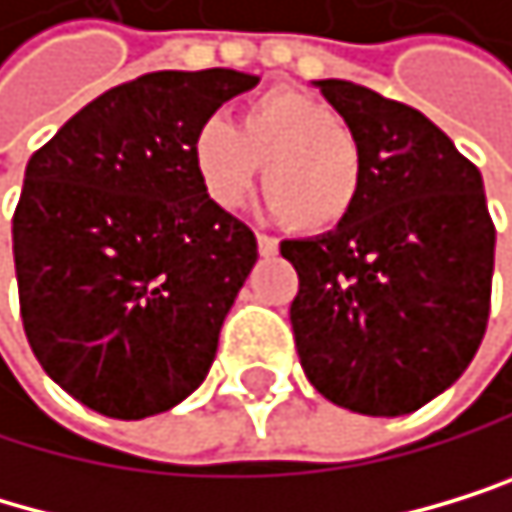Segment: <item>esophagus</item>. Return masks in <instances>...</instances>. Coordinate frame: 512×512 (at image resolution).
I'll list each match as a JSON object with an SVG mask.
<instances>
[{
  "label": "esophagus",
  "mask_w": 512,
  "mask_h": 512,
  "mask_svg": "<svg viewBox=\"0 0 512 512\" xmlns=\"http://www.w3.org/2000/svg\"><path fill=\"white\" fill-rule=\"evenodd\" d=\"M258 251L264 254V258H273V254L280 251V242H277V239H270V235H261V232H258Z\"/></svg>",
  "instance_id": "34e87169"
}]
</instances>
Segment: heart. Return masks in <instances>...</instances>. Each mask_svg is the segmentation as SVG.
<instances>
[{
    "instance_id": "1",
    "label": "heart",
    "mask_w": 512,
    "mask_h": 512,
    "mask_svg": "<svg viewBox=\"0 0 512 512\" xmlns=\"http://www.w3.org/2000/svg\"><path fill=\"white\" fill-rule=\"evenodd\" d=\"M264 163L270 213L305 235L349 220L362 194V147L321 100L273 90L242 106L239 119H207L191 138V166L204 198L235 210Z\"/></svg>"
}]
</instances>
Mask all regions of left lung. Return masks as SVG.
I'll list each match as a JSON object with an SVG mask.
<instances>
[{"label": "left lung", "instance_id": "1", "mask_svg": "<svg viewBox=\"0 0 512 512\" xmlns=\"http://www.w3.org/2000/svg\"><path fill=\"white\" fill-rule=\"evenodd\" d=\"M362 147L349 220L286 239L305 377L324 400L396 418L459 381L491 311L494 223L485 185L418 109L352 81H311Z\"/></svg>", "mask_w": 512, "mask_h": 512}]
</instances>
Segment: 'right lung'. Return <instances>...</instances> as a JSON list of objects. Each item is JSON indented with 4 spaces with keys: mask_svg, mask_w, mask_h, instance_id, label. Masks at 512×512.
I'll return each instance as SVG.
<instances>
[{
    "mask_svg": "<svg viewBox=\"0 0 512 512\" xmlns=\"http://www.w3.org/2000/svg\"><path fill=\"white\" fill-rule=\"evenodd\" d=\"M258 81L153 71L30 157L12 220L21 321L43 371L87 409L131 422L204 384L258 242L204 198L191 138Z\"/></svg>",
    "mask_w": 512,
    "mask_h": 512,
    "instance_id": "obj_1",
    "label": "right lung"
}]
</instances>
